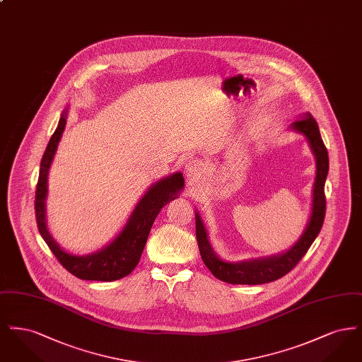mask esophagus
I'll return each mask as SVG.
<instances>
[{
    "label": "esophagus",
    "instance_id": "1",
    "mask_svg": "<svg viewBox=\"0 0 362 362\" xmlns=\"http://www.w3.org/2000/svg\"><path fill=\"white\" fill-rule=\"evenodd\" d=\"M185 173H186V176L189 177V180L197 182V180L201 179V176L205 173V165L199 160H192L186 165V171Z\"/></svg>",
    "mask_w": 362,
    "mask_h": 362
}]
</instances>
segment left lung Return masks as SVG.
Returning <instances> with one entry per match:
<instances>
[{
  "mask_svg": "<svg viewBox=\"0 0 362 362\" xmlns=\"http://www.w3.org/2000/svg\"><path fill=\"white\" fill-rule=\"evenodd\" d=\"M293 130L305 136L310 142V151L316 158V177L313 183V199L310 221L305 226L304 233L296 241L291 250L284 254L269 258L244 260L239 263H229L218 258L213 251L207 238L206 228L201 220L199 213H195V232L199 252L204 263L211 274L228 282L238 285H260L273 282L281 276H286L301 258L307 254L312 243L317 238L326 216V195L325 183L328 173V153L325 142L320 136L319 126L312 118L310 112L300 117V119L292 123Z\"/></svg>",
  "mask_w": 362,
  "mask_h": 362,
  "instance_id": "left-lung-1",
  "label": "left lung"
}]
</instances>
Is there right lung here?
Listing matches in <instances>:
<instances>
[{
  "mask_svg": "<svg viewBox=\"0 0 362 362\" xmlns=\"http://www.w3.org/2000/svg\"><path fill=\"white\" fill-rule=\"evenodd\" d=\"M66 115L68 111L61 115L40 161V171L35 192V216L37 229L55 258L73 276L86 281L104 282L121 279L136 269L157 214L167 204L177 198L179 192L185 187V177L182 173H176L152 185L139 199L121 233L103 250L86 257L66 252L52 239L46 226L47 175L58 142L65 130Z\"/></svg>",
  "mask_w": 362,
  "mask_h": 362,
  "instance_id": "obj_1",
  "label": "right lung"
}]
</instances>
